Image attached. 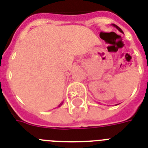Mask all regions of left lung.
Masks as SVG:
<instances>
[{
	"label": "left lung",
	"mask_w": 148,
	"mask_h": 148,
	"mask_svg": "<svg viewBox=\"0 0 148 148\" xmlns=\"http://www.w3.org/2000/svg\"><path fill=\"white\" fill-rule=\"evenodd\" d=\"M113 26H114V27H116V29H118V30L120 31V32H123V31L121 30V28H120V27H118L117 25H114V24H113Z\"/></svg>",
	"instance_id": "left-lung-1"
}]
</instances>
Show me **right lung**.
I'll use <instances>...</instances> for the list:
<instances>
[{"label": "right lung", "instance_id": "obj_1", "mask_svg": "<svg viewBox=\"0 0 148 148\" xmlns=\"http://www.w3.org/2000/svg\"><path fill=\"white\" fill-rule=\"evenodd\" d=\"M62 103H61V104H60V105H62Z\"/></svg>", "mask_w": 148, "mask_h": 148}]
</instances>
